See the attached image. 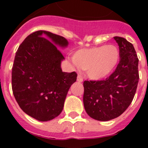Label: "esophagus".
I'll return each mask as SVG.
<instances>
[{"label":"esophagus","instance_id":"obj_1","mask_svg":"<svg viewBox=\"0 0 148 148\" xmlns=\"http://www.w3.org/2000/svg\"><path fill=\"white\" fill-rule=\"evenodd\" d=\"M77 82H83V78L80 76V75H78L77 77Z\"/></svg>","mask_w":148,"mask_h":148}]
</instances>
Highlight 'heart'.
<instances>
[{
	"label": "heart",
	"mask_w": 148,
	"mask_h": 148,
	"mask_svg": "<svg viewBox=\"0 0 148 148\" xmlns=\"http://www.w3.org/2000/svg\"><path fill=\"white\" fill-rule=\"evenodd\" d=\"M119 60V51L114 45H101L77 50L71 61L76 67L86 70L89 78L101 80L115 70Z\"/></svg>",
	"instance_id": "1"
}]
</instances>
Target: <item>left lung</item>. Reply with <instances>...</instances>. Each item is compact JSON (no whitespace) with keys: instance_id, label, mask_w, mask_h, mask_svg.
Here are the masks:
<instances>
[{"instance_id":"8db88e82","label":"left lung","mask_w":148,"mask_h":148,"mask_svg":"<svg viewBox=\"0 0 148 148\" xmlns=\"http://www.w3.org/2000/svg\"><path fill=\"white\" fill-rule=\"evenodd\" d=\"M114 39L119 48L116 70L103 81L84 82V106L93 119L107 121L122 114L131 104L138 85V59L133 44L124 38Z\"/></svg>"}]
</instances>
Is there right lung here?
<instances>
[{"label":"right lung","mask_w":148,"mask_h":148,"mask_svg":"<svg viewBox=\"0 0 148 148\" xmlns=\"http://www.w3.org/2000/svg\"><path fill=\"white\" fill-rule=\"evenodd\" d=\"M67 40L39 30L28 35L19 46L12 70L13 95L22 110L35 119L47 121L62 112L68 90L75 82V72H62L64 59L58 47Z\"/></svg>","instance_id":"obj_1"}]
</instances>
